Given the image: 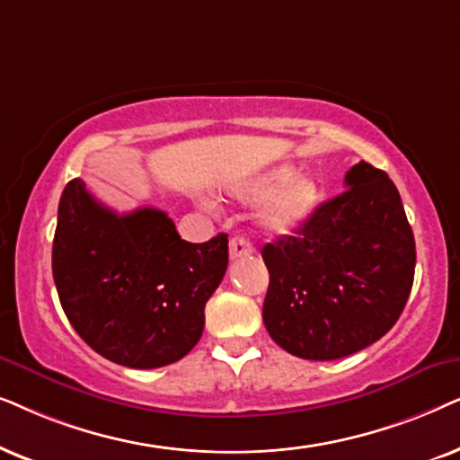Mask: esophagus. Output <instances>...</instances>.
I'll use <instances>...</instances> for the list:
<instances>
[{"label": "esophagus", "instance_id": "1", "mask_svg": "<svg viewBox=\"0 0 460 460\" xmlns=\"http://www.w3.org/2000/svg\"><path fill=\"white\" fill-rule=\"evenodd\" d=\"M250 254H252V246H250L248 240H243V237H234V240L229 242L231 261L246 259V256H250Z\"/></svg>", "mask_w": 460, "mask_h": 460}]
</instances>
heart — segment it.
I'll list each match as a JSON object with an SVG mask.
<instances>
[{"mask_svg":"<svg viewBox=\"0 0 460 460\" xmlns=\"http://www.w3.org/2000/svg\"><path fill=\"white\" fill-rule=\"evenodd\" d=\"M234 195L246 204L265 201L256 214V225L267 235H288L314 217L323 198L315 176H298L294 166H275L252 179L237 182Z\"/></svg>","mask_w":460,"mask_h":460,"instance_id":"obj_1","label":"heart"}]
</instances>
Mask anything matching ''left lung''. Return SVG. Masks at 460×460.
Instances as JSON below:
<instances>
[{
	"mask_svg": "<svg viewBox=\"0 0 460 460\" xmlns=\"http://www.w3.org/2000/svg\"><path fill=\"white\" fill-rule=\"evenodd\" d=\"M345 187L296 234L261 252L267 332L288 353L315 362L347 358L387 334L414 281V235L394 181L359 162Z\"/></svg>",
	"mask_w": 460,
	"mask_h": 460,
	"instance_id": "8db88e82",
	"label": "left lung"
}]
</instances>
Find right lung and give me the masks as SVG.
<instances>
[{
	"label": "right lung",
	"instance_id": "obj_1",
	"mask_svg": "<svg viewBox=\"0 0 460 460\" xmlns=\"http://www.w3.org/2000/svg\"><path fill=\"white\" fill-rule=\"evenodd\" d=\"M229 262V240H181L157 208L118 214L82 179L65 187L52 243V275L75 332L128 368L179 362L204 332V307Z\"/></svg>",
	"mask_w": 460,
	"mask_h": 460
}]
</instances>
